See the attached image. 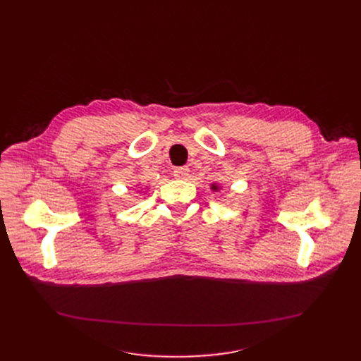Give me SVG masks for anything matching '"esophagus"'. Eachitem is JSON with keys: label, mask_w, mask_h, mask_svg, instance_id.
Masks as SVG:
<instances>
[{"label": "esophagus", "mask_w": 361, "mask_h": 361, "mask_svg": "<svg viewBox=\"0 0 361 361\" xmlns=\"http://www.w3.org/2000/svg\"><path fill=\"white\" fill-rule=\"evenodd\" d=\"M188 173H190V169H188L187 166H178L174 169V177L184 180V178H187Z\"/></svg>", "instance_id": "obj_1"}]
</instances>
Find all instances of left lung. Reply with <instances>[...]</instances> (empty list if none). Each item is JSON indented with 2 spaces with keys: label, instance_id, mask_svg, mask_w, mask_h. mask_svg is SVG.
<instances>
[{
  "label": "left lung",
  "instance_id": "8db88e82",
  "mask_svg": "<svg viewBox=\"0 0 361 361\" xmlns=\"http://www.w3.org/2000/svg\"><path fill=\"white\" fill-rule=\"evenodd\" d=\"M212 188H215V190H216V188H218V187H216V185H212Z\"/></svg>",
  "mask_w": 361,
  "mask_h": 361
}]
</instances>
